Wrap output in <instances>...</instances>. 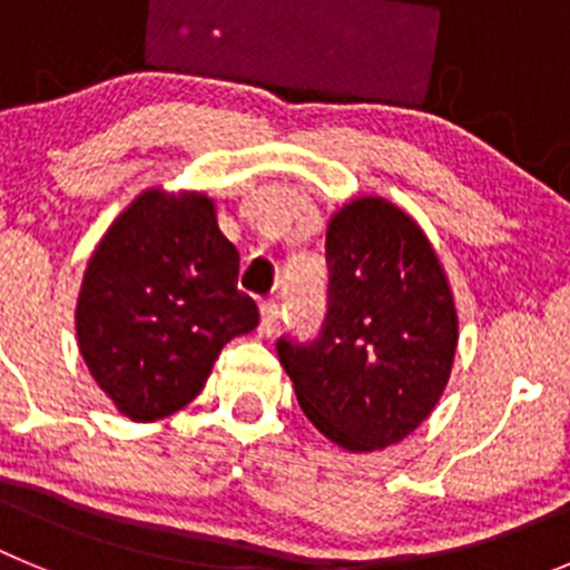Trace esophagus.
Wrapping results in <instances>:
<instances>
[{"label": "esophagus", "mask_w": 570, "mask_h": 570, "mask_svg": "<svg viewBox=\"0 0 570 570\" xmlns=\"http://www.w3.org/2000/svg\"><path fill=\"white\" fill-rule=\"evenodd\" d=\"M259 334L262 336H271L276 331V322H279V305H276L274 299H265L259 305Z\"/></svg>", "instance_id": "esophagus-1"}]
</instances>
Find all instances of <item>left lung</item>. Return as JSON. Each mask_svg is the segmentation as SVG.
Instances as JSON below:
<instances>
[{
    "label": "left lung",
    "instance_id": "left-lung-1",
    "mask_svg": "<svg viewBox=\"0 0 570 570\" xmlns=\"http://www.w3.org/2000/svg\"><path fill=\"white\" fill-rule=\"evenodd\" d=\"M328 314L316 340H276L296 400L345 451L405 440L440 402L456 354V308L420 225L380 196L334 214Z\"/></svg>",
    "mask_w": 570,
    "mask_h": 570
}]
</instances>
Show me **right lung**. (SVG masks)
<instances>
[{
    "mask_svg": "<svg viewBox=\"0 0 570 570\" xmlns=\"http://www.w3.org/2000/svg\"><path fill=\"white\" fill-rule=\"evenodd\" d=\"M236 276L239 250L208 196L145 190L116 216L85 271L77 336L90 376L128 420L188 405L219 351L259 325Z\"/></svg>",
    "mask_w": 570,
    "mask_h": 570,
    "instance_id": "obj_1",
    "label": "right lung"
}]
</instances>
